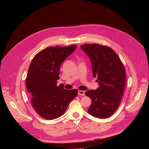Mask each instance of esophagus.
Returning a JSON list of instances; mask_svg holds the SVG:
<instances>
[{
	"label": "esophagus",
	"mask_w": 149,
	"mask_h": 149,
	"mask_svg": "<svg viewBox=\"0 0 149 149\" xmlns=\"http://www.w3.org/2000/svg\"><path fill=\"white\" fill-rule=\"evenodd\" d=\"M78 94L79 95L84 96V95H85V91H81V90H78Z\"/></svg>",
	"instance_id": "1"
}]
</instances>
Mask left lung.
Returning a JSON list of instances; mask_svg holds the SVG:
<instances>
[{
  "instance_id": "1",
  "label": "left lung",
  "mask_w": 149,
  "mask_h": 149,
  "mask_svg": "<svg viewBox=\"0 0 149 149\" xmlns=\"http://www.w3.org/2000/svg\"><path fill=\"white\" fill-rule=\"evenodd\" d=\"M89 57L93 74L99 87L85 93L91 100L88 109L100 118L111 116L118 109L125 85V71L117 54L110 47L97 44L81 46Z\"/></svg>"
}]
</instances>
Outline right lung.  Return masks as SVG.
Segmentation results:
<instances>
[{
	"label": "right lung",
	"instance_id": "obj_1",
	"mask_svg": "<svg viewBox=\"0 0 149 149\" xmlns=\"http://www.w3.org/2000/svg\"><path fill=\"white\" fill-rule=\"evenodd\" d=\"M76 48V45L48 47L38 53L31 62L26 88L33 109L42 118L53 120L61 116L78 94L77 90H68L56 85L61 65Z\"/></svg>",
	"mask_w": 149,
	"mask_h": 149
}]
</instances>
